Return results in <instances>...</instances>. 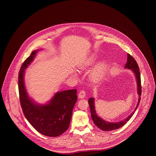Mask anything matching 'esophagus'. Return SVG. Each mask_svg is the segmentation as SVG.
<instances>
[{
	"label": "esophagus",
	"instance_id": "1",
	"mask_svg": "<svg viewBox=\"0 0 156 156\" xmlns=\"http://www.w3.org/2000/svg\"><path fill=\"white\" fill-rule=\"evenodd\" d=\"M85 94H86V93H85V92L84 90H81L79 94H78V97H79V98L83 99V98H84L85 97V95H86Z\"/></svg>",
	"mask_w": 156,
	"mask_h": 156
}]
</instances>
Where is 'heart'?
Masks as SVG:
<instances>
[{
    "mask_svg": "<svg viewBox=\"0 0 156 156\" xmlns=\"http://www.w3.org/2000/svg\"><path fill=\"white\" fill-rule=\"evenodd\" d=\"M97 58L96 57H92L89 61L86 62L85 64H83L81 67L82 69H84L85 67L88 66H91L93 64H94ZM106 69V64L105 62H101V64H99L98 66H97L92 72L91 74H90V78L92 79V80L93 81L97 82L99 81V80H101V78H102V76H103L104 73Z\"/></svg>",
    "mask_w": 156,
    "mask_h": 156,
    "instance_id": "obj_1",
    "label": "heart"
}]
</instances>
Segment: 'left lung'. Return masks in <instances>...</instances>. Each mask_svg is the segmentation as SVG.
I'll return each mask as SVG.
<instances>
[{"label": "left lung", "instance_id": "obj_1", "mask_svg": "<svg viewBox=\"0 0 156 156\" xmlns=\"http://www.w3.org/2000/svg\"><path fill=\"white\" fill-rule=\"evenodd\" d=\"M125 68L131 69L134 74L135 75L136 82H137V94L139 95V101L137 102V105L136 106L135 109H134V111L126 118V119H123V120H121L120 122H108L107 121H105L104 119H102L99 116L97 115L96 110H95V99L94 98H90L88 100L89 107L90 109V114L92 120L94 123V124L98 127L100 129L104 130V131H111L113 130L118 129L120 127L124 126L127 121H129L130 119L132 118L134 112L136 111L140 101V96L141 94V80H140V74L139 71V68L138 66V64L136 60L129 54H127V62L125 64Z\"/></svg>", "mask_w": 156, "mask_h": 156}]
</instances>
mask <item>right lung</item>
<instances>
[{"label":"right lung","instance_id":"add662e5","mask_svg":"<svg viewBox=\"0 0 156 156\" xmlns=\"http://www.w3.org/2000/svg\"><path fill=\"white\" fill-rule=\"evenodd\" d=\"M39 50H34L23 63L19 73L20 101L24 116L37 132L49 137H57L69 126L73 110L77 101L76 90L58 92L47 104L36 103L28 95L24 83L25 69Z\"/></svg>","mask_w":156,"mask_h":156}]
</instances>
